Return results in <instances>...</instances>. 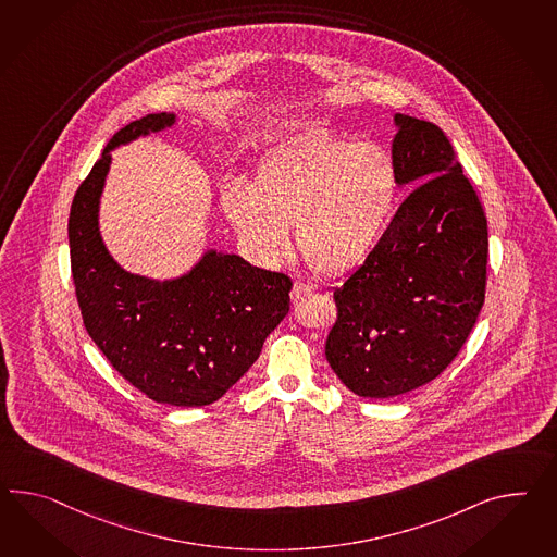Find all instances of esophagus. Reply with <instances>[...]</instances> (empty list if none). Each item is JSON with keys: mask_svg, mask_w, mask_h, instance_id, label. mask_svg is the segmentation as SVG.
<instances>
[{"mask_svg": "<svg viewBox=\"0 0 557 557\" xmlns=\"http://www.w3.org/2000/svg\"><path fill=\"white\" fill-rule=\"evenodd\" d=\"M311 293H314V286L305 285V283L297 281V283L293 285V290H290V299L299 300L302 299V297H307V295H311Z\"/></svg>", "mask_w": 557, "mask_h": 557, "instance_id": "1", "label": "esophagus"}]
</instances>
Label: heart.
<instances>
[{"instance_id": "heart-1", "label": "heart", "mask_w": 557, "mask_h": 557, "mask_svg": "<svg viewBox=\"0 0 557 557\" xmlns=\"http://www.w3.org/2000/svg\"><path fill=\"white\" fill-rule=\"evenodd\" d=\"M399 196L398 163L385 149L319 128L267 159L257 186L230 187L224 208L264 258L285 252L297 220L302 257L333 276L370 258L398 212Z\"/></svg>"}]
</instances>
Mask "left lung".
Listing matches in <instances>:
<instances>
[{
    "label": "left lung",
    "mask_w": 557,
    "mask_h": 557,
    "mask_svg": "<svg viewBox=\"0 0 557 557\" xmlns=\"http://www.w3.org/2000/svg\"><path fill=\"white\" fill-rule=\"evenodd\" d=\"M401 186L382 243L335 288L325 356L361 398H394L441 375L485 302L488 232L483 206L441 128L394 114Z\"/></svg>",
    "instance_id": "1"
}]
</instances>
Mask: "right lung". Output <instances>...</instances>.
Wrapping results in <instances>:
<instances>
[{
	"label": "right lung",
	"mask_w": 557,
	"mask_h": 557,
	"mask_svg": "<svg viewBox=\"0 0 557 557\" xmlns=\"http://www.w3.org/2000/svg\"><path fill=\"white\" fill-rule=\"evenodd\" d=\"M175 125L147 114L114 133L72 200V278L90 339L128 384L159 404L198 408L222 398L257 361L288 313L290 278L210 248L175 278L128 272L100 236L111 151Z\"/></svg>",
	"instance_id": "obj_1"
}]
</instances>
